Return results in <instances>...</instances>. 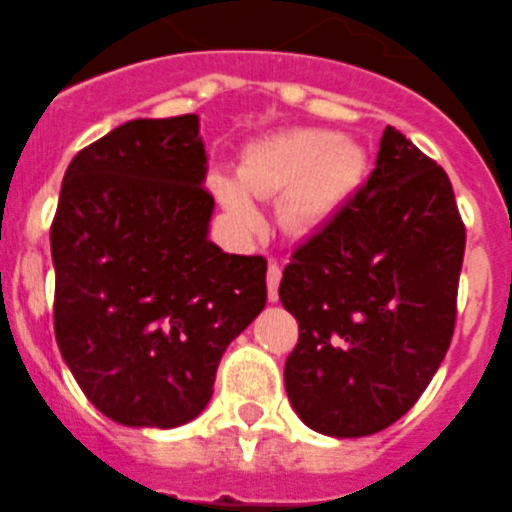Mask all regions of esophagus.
I'll return each mask as SVG.
<instances>
[{
    "instance_id": "1",
    "label": "esophagus",
    "mask_w": 512,
    "mask_h": 512,
    "mask_svg": "<svg viewBox=\"0 0 512 512\" xmlns=\"http://www.w3.org/2000/svg\"><path fill=\"white\" fill-rule=\"evenodd\" d=\"M278 286H281V268L278 262H270L268 268V299L278 301Z\"/></svg>"
}]
</instances>
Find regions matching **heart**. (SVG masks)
<instances>
[{
    "mask_svg": "<svg viewBox=\"0 0 512 512\" xmlns=\"http://www.w3.org/2000/svg\"><path fill=\"white\" fill-rule=\"evenodd\" d=\"M368 154L361 144L324 128H291L244 151L237 180L211 177V190L229 219L247 234L260 229L257 201L286 193L281 219L296 234H311L340 216L361 193Z\"/></svg>",
    "mask_w": 512,
    "mask_h": 512,
    "instance_id": "1",
    "label": "heart"
}]
</instances>
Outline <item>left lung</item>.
<instances>
[{
	"mask_svg": "<svg viewBox=\"0 0 512 512\" xmlns=\"http://www.w3.org/2000/svg\"><path fill=\"white\" fill-rule=\"evenodd\" d=\"M464 247L448 175L386 126L366 188L278 288L299 322L286 394L311 430L363 438L410 412L451 345Z\"/></svg>",
	"mask_w": 512,
	"mask_h": 512,
	"instance_id": "left-lung-1",
	"label": "left lung"
}]
</instances>
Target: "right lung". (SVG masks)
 Masks as SVG:
<instances>
[{
	"mask_svg": "<svg viewBox=\"0 0 512 512\" xmlns=\"http://www.w3.org/2000/svg\"><path fill=\"white\" fill-rule=\"evenodd\" d=\"M198 115L128 121L71 159L51 226L53 330L97 410L177 428L211 402L229 342L265 309L268 262L208 239Z\"/></svg>",
	"mask_w": 512,
	"mask_h": 512,
	"instance_id": "1",
	"label": "right lung"
}]
</instances>
